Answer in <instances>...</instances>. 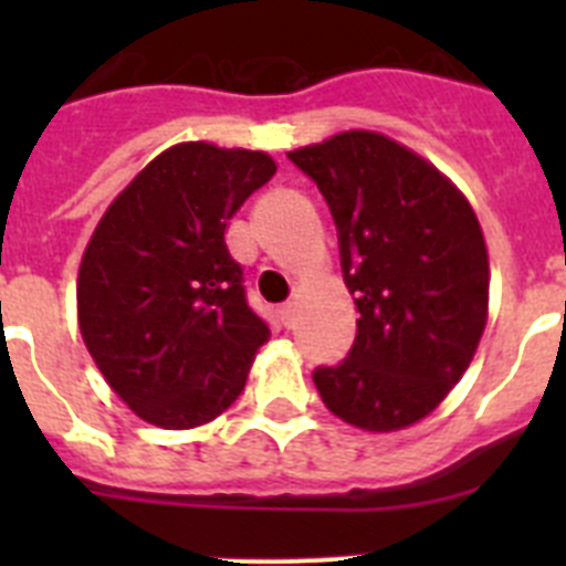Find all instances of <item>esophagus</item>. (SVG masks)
<instances>
[{"label":"esophagus","mask_w":566,"mask_h":566,"mask_svg":"<svg viewBox=\"0 0 566 566\" xmlns=\"http://www.w3.org/2000/svg\"><path fill=\"white\" fill-rule=\"evenodd\" d=\"M280 319H283V326L292 328L294 319H297V306H294V303H283V306H280Z\"/></svg>","instance_id":"34e87169"}]
</instances>
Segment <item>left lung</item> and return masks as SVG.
I'll return each instance as SVG.
<instances>
[{
  "label": "left lung",
  "instance_id": "8db88e82",
  "mask_svg": "<svg viewBox=\"0 0 566 566\" xmlns=\"http://www.w3.org/2000/svg\"><path fill=\"white\" fill-rule=\"evenodd\" d=\"M337 223L343 280L359 319L352 352L317 368L328 411L371 433L437 411L468 371L488 323L490 263L462 189L374 129L289 153Z\"/></svg>",
  "mask_w": 566,
  "mask_h": 566
}]
</instances>
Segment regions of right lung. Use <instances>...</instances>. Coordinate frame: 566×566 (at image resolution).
Returning a JSON list of instances; mask_svg holds the SVG:
<instances>
[{
    "instance_id": "1",
    "label": "right lung",
    "mask_w": 566,
    "mask_h": 566,
    "mask_svg": "<svg viewBox=\"0 0 566 566\" xmlns=\"http://www.w3.org/2000/svg\"><path fill=\"white\" fill-rule=\"evenodd\" d=\"M277 172L260 149L184 142L115 195L82 254L78 332L144 422L187 431L247 385L269 326L249 308L227 227Z\"/></svg>"
}]
</instances>
